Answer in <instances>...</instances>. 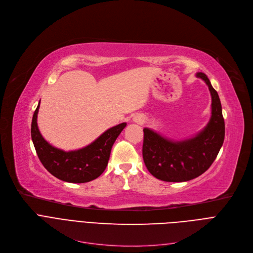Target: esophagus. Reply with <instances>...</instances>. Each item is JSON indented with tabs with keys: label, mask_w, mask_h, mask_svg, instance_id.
<instances>
[{
	"label": "esophagus",
	"mask_w": 253,
	"mask_h": 253,
	"mask_svg": "<svg viewBox=\"0 0 253 253\" xmlns=\"http://www.w3.org/2000/svg\"><path fill=\"white\" fill-rule=\"evenodd\" d=\"M135 122L139 123V124H143L144 123V117L143 116H136L135 117Z\"/></svg>",
	"instance_id": "34e87169"
}]
</instances>
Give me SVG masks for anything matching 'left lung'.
<instances>
[{
  "label": "left lung",
  "mask_w": 253,
  "mask_h": 253,
  "mask_svg": "<svg viewBox=\"0 0 253 253\" xmlns=\"http://www.w3.org/2000/svg\"><path fill=\"white\" fill-rule=\"evenodd\" d=\"M196 77L205 82L211 95V116L194 137L172 141L145 127L143 159L149 172L165 182H187L205 172L215 160L225 139V122L217 92L202 72Z\"/></svg>",
  "instance_id": "8db88e82"
}]
</instances>
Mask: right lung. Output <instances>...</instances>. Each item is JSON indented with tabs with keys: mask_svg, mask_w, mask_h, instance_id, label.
<instances>
[{
	"mask_svg": "<svg viewBox=\"0 0 253 253\" xmlns=\"http://www.w3.org/2000/svg\"><path fill=\"white\" fill-rule=\"evenodd\" d=\"M40 103L34 113L32 122V139L37 154L51 174L68 183H86L97 179L105 170L110 157L111 148L126 127L123 123L108 128L93 143L82 149L63 151L44 140L38 127Z\"/></svg>",
	"mask_w": 253,
	"mask_h": 253,
	"instance_id": "right-lung-1",
	"label": "right lung"
}]
</instances>
